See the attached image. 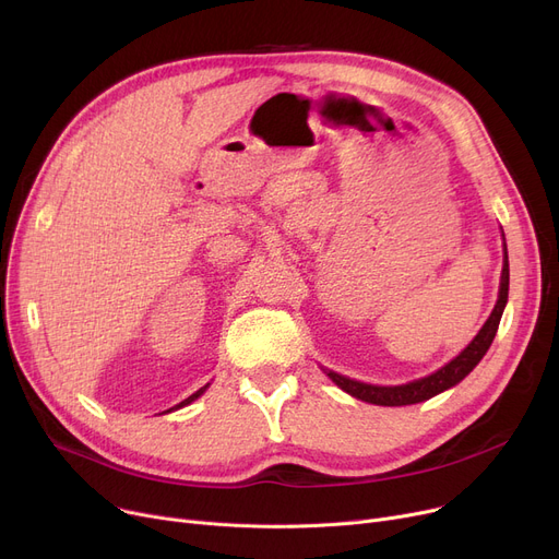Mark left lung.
<instances>
[{
  "instance_id": "left-lung-1",
  "label": "left lung",
  "mask_w": 559,
  "mask_h": 559,
  "mask_svg": "<svg viewBox=\"0 0 559 559\" xmlns=\"http://www.w3.org/2000/svg\"><path fill=\"white\" fill-rule=\"evenodd\" d=\"M508 289H510V262H508V247H506V258H503V274H501V289H498V301L489 314V319L485 321V326L478 331V335L472 340L462 354L457 358H453L449 365H444L442 369H437L435 373L413 380V383L405 385H392V388H383V385H367L360 383V380L340 376L335 371H326V376L333 380V383L344 390L346 394L356 396L360 401L373 403V405H413V403H421L428 401L437 394H442L444 390H451L453 385H457L464 376H468L474 371V367L483 360V356L487 354V348L491 346L498 324H501V317L508 304Z\"/></svg>"
}]
</instances>
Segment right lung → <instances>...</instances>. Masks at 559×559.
I'll use <instances>...</instances> for the list:
<instances>
[{"instance_id": "1", "label": "right lung", "mask_w": 559, "mask_h": 559, "mask_svg": "<svg viewBox=\"0 0 559 559\" xmlns=\"http://www.w3.org/2000/svg\"><path fill=\"white\" fill-rule=\"evenodd\" d=\"M205 390H209V385H203L201 390H197V392H194L192 396H188L186 401H181V403H179V405H176V407H183V405H190V403H192V401H197V399H199V396H201V394H203ZM171 409H174V407H171Z\"/></svg>"}]
</instances>
